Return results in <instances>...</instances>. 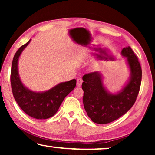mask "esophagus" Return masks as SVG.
Returning <instances> with one entry per match:
<instances>
[{
    "mask_svg": "<svg viewBox=\"0 0 155 155\" xmlns=\"http://www.w3.org/2000/svg\"><path fill=\"white\" fill-rule=\"evenodd\" d=\"M82 82H83V80H82L81 78H78V79L77 80V86L78 87L81 86Z\"/></svg>",
    "mask_w": 155,
    "mask_h": 155,
    "instance_id": "1",
    "label": "esophagus"
}]
</instances>
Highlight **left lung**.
<instances>
[{"label":"left lung","instance_id":"1","mask_svg":"<svg viewBox=\"0 0 155 155\" xmlns=\"http://www.w3.org/2000/svg\"><path fill=\"white\" fill-rule=\"evenodd\" d=\"M121 54L126 57L130 77L126 85L117 94L107 92L99 72H92L82 77L84 109L91 120L96 124H109L124 115L134 104L138 95L142 80L138 58L130 46L123 48Z\"/></svg>","mask_w":155,"mask_h":155}]
</instances>
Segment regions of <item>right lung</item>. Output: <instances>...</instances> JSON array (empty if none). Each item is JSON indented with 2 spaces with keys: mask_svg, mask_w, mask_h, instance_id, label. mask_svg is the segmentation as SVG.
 <instances>
[{
  "mask_svg": "<svg viewBox=\"0 0 155 155\" xmlns=\"http://www.w3.org/2000/svg\"><path fill=\"white\" fill-rule=\"evenodd\" d=\"M30 40L22 45L15 54L12 63L10 82L12 94L23 111L37 119L52 117L58 111L65 97L74 90L76 80L61 82L44 92H35L25 87L21 82L18 70V59Z\"/></svg>",
  "mask_w": 155,
  "mask_h": 155,
  "instance_id": "1",
  "label": "right lung"
}]
</instances>
